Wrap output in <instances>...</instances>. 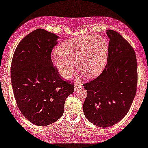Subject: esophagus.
Returning <instances> with one entry per match:
<instances>
[{"label": "esophagus", "instance_id": "obj_1", "mask_svg": "<svg viewBox=\"0 0 148 148\" xmlns=\"http://www.w3.org/2000/svg\"><path fill=\"white\" fill-rule=\"evenodd\" d=\"M82 88V84H79V83H78V82H77L76 84H75V86H74V90L76 92V91H78V90H80V88Z\"/></svg>", "mask_w": 148, "mask_h": 148}]
</instances>
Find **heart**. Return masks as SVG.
<instances>
[{
  "label": "heart",
  "mask_w": 148,
  "mask_h": 148,
  "mask_svg": "<svg viewBox=\"0 0 148 148\" xmlns=\"http://www.w3.org/2000/svg\"><path fill=\"white\" fill-rule=\"evenodd\" d=\"M109 45L102 36L90 34L64 41L52 56V62L64 78L77 70L85 77L92 78L101 73L107 63Z\"/></svg>",
  "instance_id": "heart-1"
}]
</instances>
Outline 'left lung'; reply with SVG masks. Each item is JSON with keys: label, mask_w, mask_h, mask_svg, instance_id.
<instances>
[{"label": "left lung", "mask_w": 148, "mask_h": 148, "mask_svg": "<svg viewBox=\"0 0 148 148\" xmlns=\"http://www.w3.org/2000/svg\"><path fill=\"white\" fill-rule=\"evenodd\" d=\"M109 38L107 63L99 76L83 84L87 92L84 103L86 118L100 127L121 121L130 109L136 93L138 68L132 46L113 30Z\"/></svg>", "instance_id": "obj_1"}]
</instances>
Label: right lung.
Instances as JSON below:
<instances>
[{
  "instance_id": "obj_1",
  "label": "right lung",
  "mask_w": 148,
  "mask_h": 148,
  "mask_svg": "<svg viewBox=\"0 0 148 148\" xmlns=\"http://www.w3.org/2000/svg\"><path fill=\"white\" fill-rule=\"evenodd\" d=\"M58 36L38 29L24 37L14 51L10 72L13 93L21 113L32 124L46 126L64 112L74 84L65 81L54 65L51 54Z\"/></svg>"
}]
</instances>
